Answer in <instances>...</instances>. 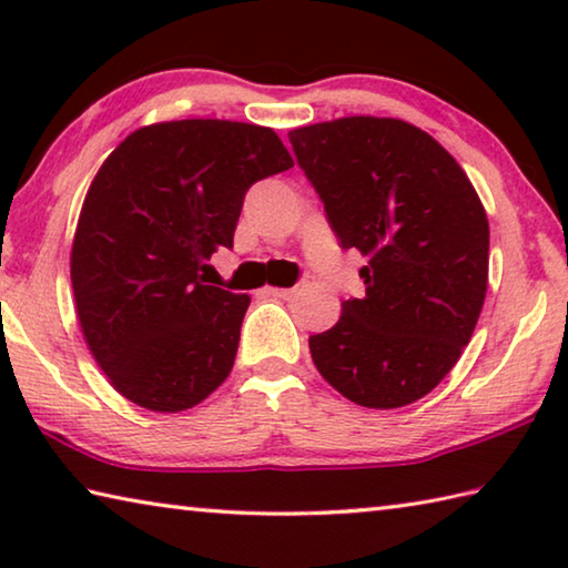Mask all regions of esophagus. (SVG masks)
<instances>
[{
  "label": "esophagus",
  "instance_id": "obj_1",
  "mask_svg": "<svg viewBox=\"0 0 568 568\" xmlns=\"http://www.w3.org/2000/svg\"><path fill=\"white\" fill-rule=\"evenodd\" d=\"M267 293L281 297V301H293L297 295V287H267Z\"/></svg>",
  "mask_w": 568,
  "mask_h": 568
}]
</instances>
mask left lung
Wrapping results in <instances>:
<instances>
[{"label": "left lung", "mask_w": 568, "mask_h": 568, "mask_svg": "<svg viewBox=\"0 0 568 568\" xmlns=\"http://www.w3.org/2000/svg\"><path fill=\"white\" fill-rule=\"evenodd\" d=\"M363 297L311 335L315 368L365 408L434 390L474 335L488 287V220L458 162L416 124L355 114L287 132Z\"/></svg>", "instance_id": "8db88e82"}]
</instances>
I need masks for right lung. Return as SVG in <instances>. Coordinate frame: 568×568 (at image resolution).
<instances>
[{"label":"right lung","instance_id":"add662e5","mask_svg":"<svg viewBox=\"0 0 568 568\" xmlns=\"http://www.w3.org/2000/svg\"><path fill=\"white\" fill-rule=\"evenodd\" d=\"M287 168L271 128L230 120L148 124L102 162L70 275L88 348L124 398L178 413L230 376L250 297L205 285L203 271L233 247L247 187Z\"/></svg>","mask_w":568,"mask_h":568}]
</instances>
